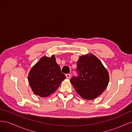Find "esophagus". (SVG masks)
<instances>
[{
    "label": "esophagus",
    "mask_w": 132,
    "mask_h": 132,
    "mask_svg": "<svg viewBox=\"0 0 132 132\" xmlns=\"http://www.w3.org/2000/svg\"><path fill=\"white\" fill-rule=\"evenodd\" d=\"M66 77L68 78H70L71 77V74L70 73H67L66 74Z\"/></svg>",
    "instance_id": "esophagus-1"
}]
</instances>
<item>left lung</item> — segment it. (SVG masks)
<instances>
[{"mask_svg":"<svg viewBox=\"0 0 132 132\" xmlns=\"http://www.w3.org/2000/svg\"><path fill=\"white\" fill-rule=\"evenodd\" d=\"M77 76L70 81L83 98L92 100L102 93L109 82V75L102 63L95 55H84L77 62Z\"/></svg>","mask_w":132,"mask_h":132,"instance_id":"obj_1","label":"left lung"}]
</instances>
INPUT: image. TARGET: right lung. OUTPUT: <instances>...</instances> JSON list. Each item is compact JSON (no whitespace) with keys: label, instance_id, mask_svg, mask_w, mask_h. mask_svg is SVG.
I'll use <instances>...</instances> for the list:
<instances>
[{"label":"right lung","instance_id":"right-lung-1","mask_svg":"<svg viewBox=\"0 0 132 132\" xmlns=\"http://www.w3.org/2000/svg\"><path fill=\"white\" fill-rule=\"evenodd\" d=\"M65 77L53 55L49 58L44 56L33 66L28 81L35 95L45 97L53 93Z\"/></svg>","mask_w":132,"mask_h":132}]
</instances>
